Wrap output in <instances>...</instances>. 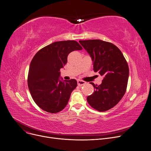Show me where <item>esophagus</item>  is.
<instances>
[{"mask_svg":"<svg viewBox=\"0 0 151 151\" xmlns=\"http://www.w3.org/2000/svg\"><path fill=\"white\" fill-rule=\"evenodd\" d=\"M77 83H78V85L79 86H84V84H86V83L85 81H81V80H78Z\"/></svg>","mask_w":151,"mask_h":151,"instance_id":"34e87169","label":"esophagus"}]
</instances>
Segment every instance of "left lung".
<instances>
[{
  "mask_svg": "<svg viewBox=\"0 0 151 151\" xmlns=\"http://www.w3.org/2000/svg\"><path fill=\"white\" fill-rule=\"evenodd\" d=\"M89 53L94 72L104 76L99 86L90 83L94 91L87 98L89 105L99 111H105L117 105L124 96L129 77L128 63L114 45L101 40H80Z\"/></svg>",
  "mask_w": 151,
  "mask_h": 151,
  "instance_id": "1",
  "label": "left lung"
}]
</instances>
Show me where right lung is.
<instances>
[{
  "mask_svg": "<svg viewBox=\"0 0 151 151\" xmlns=\"http://www.w3.org/2000/svg\"><path fill=\"white\" fill-rule=\"evenodd\" d=\"M82 49L76 41H60L40 49L32 58L28 88L35 104L44 111L57 113L67 105L77 81L74 79L61 81L60 70L67 63L68 54Z\"/></svg>",
  "mask_w": 151,
  "mask_h": 151,
  "instance_id": "1",
  "label": "right lung"
}]
</instances>
